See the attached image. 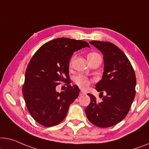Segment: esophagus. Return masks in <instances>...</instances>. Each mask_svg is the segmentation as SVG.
Here are the masks:
<instances>
[{
  "label": "esophagus",
  "instance_id": "obj_1",
  "mask_svg": "<svg viewBox=\"0 0 149 149\" xmlns=\"http://www.w3.org/2000/svg\"><path fill=\"white\" fill-rule=\"evenodd\" d=\"M84 94H86V92H84V91H81V92H79V96H82V95Z\"/></svg>",
  "mask_w": 149,
  "mask_h": 149
}]
</instances>
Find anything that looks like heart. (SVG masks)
Masks as SVG:
<instances>
[{
    "mask_svg": "<svg viewBox=\"0 0 149 149\" xmlns=\"http://www.w3.org/2000/svg\"><path fill=\"white\" fill-rule=\"evenodd\" d=\"M101 57L98 53L96 52H91L88 54V59L89 62H91L93 60H94L95 59H96L97 57ZM75 57L73 56L72 58L70 59V65L71 66L72 65L73 61L74 60ZM74 81L78 87L81 88L82 89H86L90 85V84L92 83V79L88 78V77L85 76L83 75H77L74 78Z\"/></svg>",
    "mask_w": 149,
    "mask_h": 149,
    "instance_id": "obj_1",
    "label": "heart"
}]
</instances>
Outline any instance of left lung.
<instances>
[{"mask_svg":"<svg viewBox=\"0 0 149 149\" xmlns=\"http://www.w3.org/2000/svg\"><path fill=\"white\" fill-rule=\"evenodd\" d=\"M90 43L104 55L102 79L97 83L96 90L107 95L97 102L94 95L88 94L90 104L85 112L91 123L107 128L119 123L129 112L136 94V75L129 59L114 44L99 41Z\"/></svg>","mask_w":149,"mask_h":149,"instance_id":"1","label":"left lung"}]
</instances>
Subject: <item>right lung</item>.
I'll return each mask as SVG.
<instances>
[{"instance_id": "1", "label": "right lung", "mask_w": 149, "mask_h": 149, "mask_svg": "<svg viewBox=\"0 0 149 149\" xmlns=\"http://www.w3.org/2000/svg\"><path fill=\"white\" fill-rule=\"evenodd\" d=\"M86 47L90 45L84 41L62 37L45 43L33 55L22 91L29 112L37 123L50 127L65 118L79 93L78 86L70 84L69 63L74 52ZM62 82L67 88L57 93L56 86Z\"/></svg>"}]
</instances>
